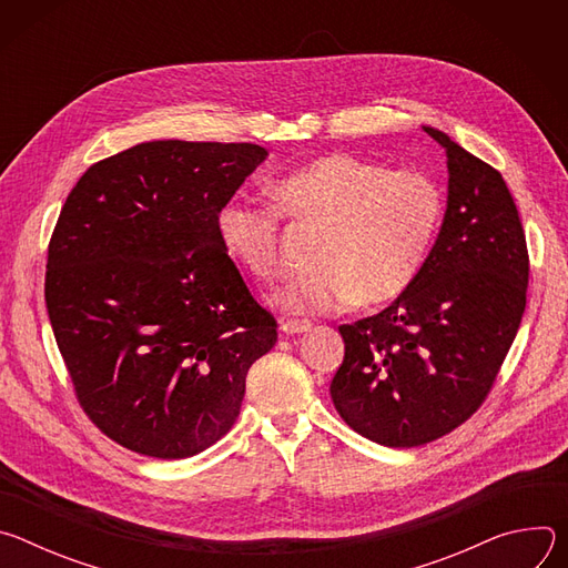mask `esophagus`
<instances>
[{"instance_id":"34e87169","label":"esophagus","mask_w":568,"mask_h":568,"mask_svg":"<svg viewBox=\"0 0 568 568\" xmlns=\"http://www.w3.org/2000/svg\"><path fill=\"white\" fill-rule=\"evenodd\" d=\"M312 328L310 321H298V318H287L281 323V333L283 335H301Z\"/></svg>"}]
</instances>
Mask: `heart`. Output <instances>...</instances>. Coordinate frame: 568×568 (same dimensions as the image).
Here are the masks:
<instances>
[{
    "label": "heart",
    "instance_id": "1",
    "mask_svg": "<svg viewBox=\"0 0 568 568\" xmlns=\"http://www.w3.org/2000/svg\"><path fill=\"white\" fill-rule=\"evenodd\" d=\"M276 206L229 200L215 217L224 252L252 278L278 274L281 213L318 226L312 263L274 296L290 314H331L355 301L384 305L407 290L436 242L445 215L440 186L418 171H390L348 152L316 156L283 175Z\"/></svg>",
    "mask_w": 568,
    "mask_h": 568
}]
</instances>
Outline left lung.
Wrapping results in <instances>:
<instances>
[{"mask_svg": "<svg viewBox=\"0 0 568 568\" xmlns=\"http://www.w3.org/2000/svg\"><path fill=\"white\" fill-rule=\"evenodd\" d=\"M447 211L416 281L386 310L344 323L335 409L364 438L418 447L488 397L526 310L528 250L515 200L490 164L445 132Z\"/></svg>", "mask_w": 568, "mask_h": 568, "instance_id": "obj_1", "label": "left lung"}]
</instances>
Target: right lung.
<instances>
[{"label":"right lung","mask_w":568,"mask_h":568,"mask_svg":"<svg viewBox=\"0 0 568 568\" xmlns=\"http://www.w3.org/2000/svg\"><path fill=\"white\" fill-rule=\"evenodd\" d=\"M265 156L256 143H139L90 166L60 211L51 328L80 407L136 454L171 460L217 443L278 339L215 229Z\"/></svg>","instance_id":"right-lung-1"}]
</instances>
